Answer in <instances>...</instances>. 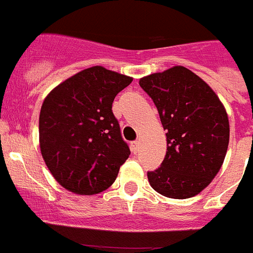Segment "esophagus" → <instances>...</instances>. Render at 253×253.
Segmentation results:
<instances>
[{"mask_svg":"<svg viewBox=\"0 0 253 253\" xmlns=\"http://www.w3.org/2000/svg\"><path fill=\"white\" fill-rule=\"evenodd\" d=\"M138 147H139V140H134V142L130 143V148L134 153L138 151Z\"/></svg>","mask_w":253,"mask_h":253,"instance_id":"1","label":"esophagus"}]
</instances>
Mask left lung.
<instances>
[{"label": "left lung", "instance_id": "8db88e82", "mask_svg": "<svg viewBox=\"0 0 253 253\" xmlns=\"http://www.w3.org/2000/svg\"><path fill=\"white\" fill-rule=\"evenodd\" d=\"M166 129L167 152L151 186L172 199L193 198L211 182L224 161L229 122L224 106L207 82L182 66L139 80Z\"/></svg>", "mask_w": 253, "mask_h": 253}]
</instances>
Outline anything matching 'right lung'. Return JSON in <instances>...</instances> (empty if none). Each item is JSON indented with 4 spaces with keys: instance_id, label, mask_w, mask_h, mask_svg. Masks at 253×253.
<instances>
[{
    "instance_id": "add662e5",
    "label": "right lung",
    "mask_w": 253,
    "mask_h": 253,
    "mask_svg": "<svg viewBox=\"0 0 253 253\" xmlns=\"http://www.w3.org/2000/svg\"><path fill=\"white\" fill-rule=\"evenodd\" d=\"M133 78L95 66L49 92L39 116L40 152L68 191L93 195L110 187L130 149L113 114L115 96Z\"/></svg>"
}]
</instances>
